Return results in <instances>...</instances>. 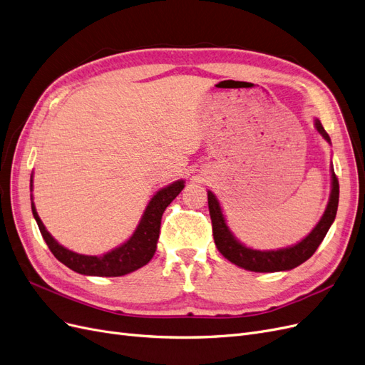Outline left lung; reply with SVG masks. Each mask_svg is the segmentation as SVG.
I'll return each mask as SVG.
<instances>
[{"instance_id":"obj_1","label":"left lung","mask_w":365,"mask_h":365,"mask_svg":"<svg viewBox=\"0 0 365 365\" xmlns=\"http://www.w3.org/2000/svg\"><path fill=\"white\" fill-rule=\"evenodd\" d=\"M315 127L327 143H331V138H329V135L326 133L319 120L315 121ZM338 198H339V183L332 170L331 198H329L327 207L319 225L314 227V230L308 235L307 238L302 240L296 245L288 247V249L261 252V250L249 249V247H245L240 241L235 240V237L226 225V220L221 212L217 197L209 191L207 205H209L210 220H212V233H214V241H215L217 249L232 264L238 265L244 269H249V272L274 273V272H285V269L296 268L304 261H308L309 257L315 253V250L319 249L322 241L324 240L329 227H331V225L336 217Z\"/></svg>"}]
</instances>
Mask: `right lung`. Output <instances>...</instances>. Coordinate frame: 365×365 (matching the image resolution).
<instances>
[{"label":"right lung","instance_id":"add662e5","mask_svg":"<svg viewBox=\"0 0 365 365\" xmlns=\"http://www.w3.org/2000/svg\"><path fill=\"white\" fill-rule=\"evenodd\" d=\"M183 187H185V182L179 180L160 190L150 200L145 212L143 218H140L139 226L132 235V238L127 242H124L121 247H118V249H115L103 256L78 255L65 249L63 245L58 244L51 235L46 232L33 203H31V210L46 245H48L51 253L62 264H65L68 268H71L73 272L80 274L100 276V277H118V276L132 273L135 269L144 267L145 264L150 262L153 255L156 252L163 210H165L173 200L180 194Z\"/></svg>","mask_w":365,"mask_h":365}]
</instances>
